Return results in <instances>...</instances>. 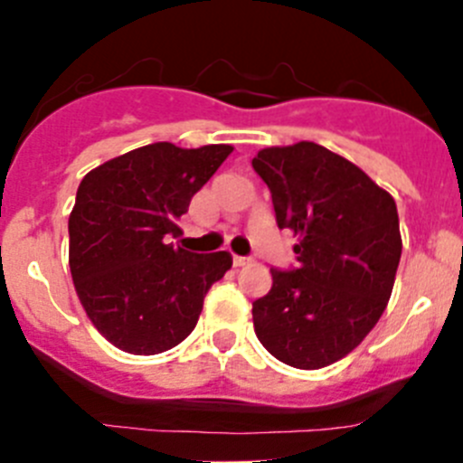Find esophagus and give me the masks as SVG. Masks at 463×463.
<instances>
[{
    "instance_id": "obj_1",
    "label": "esophagus",
    "mask_w": 463,
    "mask_h": 463,
    "mask_svg": "<svg viewBox=\"0 0 463 463\" xmlns=\"http://www.w3.org/2000/svg\"><path fill=\"white\" fill-rule=\"evenodd\" d=\"M245 264H250V257L234 255V267H245Z\"/></svg>"
}]
</instances>
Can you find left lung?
Returning a JSON list of instances; mask_svg holds the SVG:
<instances>
[{
    "label": "left lung",
    "mask_w": 463,
    "mask_h": 463,
    "mask_svg": "<svg viewBox=\"0 0 463 463\" xmlns=\"http://www.w3.org/2000/svg\"><path fill=\"white\" fill-rule=\"evenodd\" d=\"M252 169L269 185L280 229L298 236L297 269H271L252 304L260 343L294 369L350 354L378 325L401 260L396 203L357 165L313 141L264 148Z\"/></svg>",
    "instance_id": "1"
}]
</instances>
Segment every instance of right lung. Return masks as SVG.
<instances>
[{
  "mask_svg": "<svg viewBox=\"0 0 463 463\" xmlns=\"http://www.w3.org/2000/svg\"><path fill=\"white\" fill-rule=\"evenodd\" d=\"M232 150L150 143L80 181L69 215L73 288L90 322L125 353L159 354L185 341L211 285L232 269L229 252L194 255L169 243Z\"/></svg>",
  "mask_w": 463,
  "mask_h": 463,
  "instance_id": "1",
  "label": "right lung"
}]
</instances>
